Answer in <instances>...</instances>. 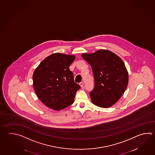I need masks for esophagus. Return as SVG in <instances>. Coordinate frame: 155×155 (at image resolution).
Returning a JSON list of instances; mask_svg holds the SVG:
<instances>
[{
	"mask_svg": "<svg viewBox=\"0 0 155 155\" xmlns=\"http://www.w3.org/2000/svg\"><path fill=\"white\" fill-rule=\"evenodd\" d=\"M79 85H80V86L81 87H83V85H84V83H83V82H81V83H79Z\"/></svg>",
	"mask_w": 155,
	"mask_h": 155,
	"instance_id": "1",
	"label": "esophagus"
}]
</instances>
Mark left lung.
I'll return each instance as SVG.
<instances>
[{"mask_svg": "<svg viewBox=\"0 0 155 155\" xmlns=\"http://www.w3.org/2000/svg\"><path fill=\"white\" fill-rule=\"evenodd\" d=\"M82 57L91 66L95 86L90 92L94 104L108 108L118 101L128 83V73L118 56L107 50L93 54H83Z\"/></svg>", "mask_w": 155, "mask_h": 155, "instance_id": "obj_1", "label": "left lung"}]
</instances>
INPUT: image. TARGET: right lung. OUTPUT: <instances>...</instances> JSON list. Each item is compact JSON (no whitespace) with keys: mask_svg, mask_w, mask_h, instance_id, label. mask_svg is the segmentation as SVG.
<instances>
[{"mask_svg":"<svg viewBox=\"0 0 155 155\" xmlns=\"http://www.w3.org/2000/svg\"><path fill=\"white\" fill-rule=\"evenodd\" d=\"M75 56L55 53L44 59L33 74V87L45 105L60 110L72 105L81 88L69 69Z\"/></svg>","mask_w":155,"mask_h":155,"instance_id":"right-lung-1","label":"right lung"}]
</instances>
